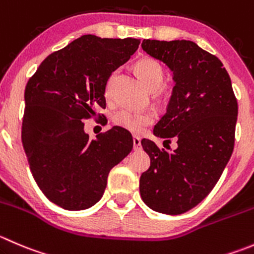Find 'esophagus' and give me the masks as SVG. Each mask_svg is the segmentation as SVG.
I'll return each instance as SVG.
<instances>
[{
	"instance_id": "1",
	"label": "esophagus",
	"mask_w": 254,
	"mask_h": 254,
	"mask_svg": "<svg viewBox=\"0 0 254 254\" xmlns=\"http://www.w3.org/2000/svg\"><path fill=\"white\" fill-rule=\"evenodd\" d=\"M132 144H134V150L141 149V140L139 136H132Z\"/></svg>"
}]
</instances>
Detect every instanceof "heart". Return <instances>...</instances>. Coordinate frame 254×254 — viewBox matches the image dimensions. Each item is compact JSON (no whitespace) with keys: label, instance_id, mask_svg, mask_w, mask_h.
Returning <instances> with one entry per match:
<instances>
[{"label":"heart","instance_id":"1","mask_svg":"<svg viewBox=\"0 0 254 254\" xmlns=\"http://www.w3.org/2000/svg\"><path fill=\"white\" fill-rule=\"evenodd\" d=\"M135 72L139 74L142 82L145 83L150 90H156L159 88L160 95L162 98L166 97L167 89L165 87H160L164 80V68L157 59L152 57H141L134 63ZM115 78V72L108 78L107 87H105V97L109 98L112 94V83ZM155 117L149 110L137 112L131 109H120L119 112L113 115V123L123 129L127 130L134 134H140L144 131L149 125L154 123Z\"/></svg>","mask_w":254,"mask_h":254}]
</instances>
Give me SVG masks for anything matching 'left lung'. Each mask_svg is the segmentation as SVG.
Wrapping results in <instances>:
<instances>
[{"label": "left lung", "instance_id": "obj_1", "mask_svg": "<svg viewBox=\"0 0 254 254\" xmlns=\"http://www.w3.org/2000/svg\"><path fill=\"white\" fill-rule=\"evenodd\" d=\"M141 47L174 72L176 85L154 134L175 137L177 149L141 140L150 167L140 176V195L154 211L180 215L212 191L232 155L237 99L222 62L193 42L144 39Z\"/></svg>", "mask_w": 254, "mask_h": 254}]
</instances>
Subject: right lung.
<instances>
[{
    "label": "right lung",
    "instance_id": "add662e5",
    "mask_svg": "<svg viewBox=\"0 0 254 254\" xmlns=\"http://www.w3.org/2000/svg\"><path fill=\"white\" fill-rule=\"evenodd\" d=\"M136 38L85 34L53 52L24 90L22 144L29 169L49 201L70 211L102 198L110 170L132 149L129 132L114 127L90 140L82 120L105 109L113 72L135 53Z\"/></svg>",
    "mask_w": 254,
    "mask_h": 254
}]
</instances>
